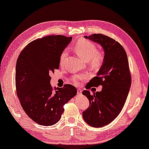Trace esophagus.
Listing matches in <instances>:
<instances>
[{
    "instance_id": "34e87169",
    "label": "esophagus",
    "mask_w": 149,
    "mask_h": 149,
    "mask_svg": "<svg viewBox=\"0 0 149 149\" xmlns=\"http://www.w3.org/2000/svg\"><path fill=\"white\" fill-rule=\"evenodd\" d=\"M82 93V90L81 89H77V93L78 95H81Z\"/></svg>"
}]
</instances>
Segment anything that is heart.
<instances>
[{
	"mask_svg": "<svg viewBox=\"0 0 149 149\" xmlns=\"http://www.w3.org/2000/svg\"><path fill=\"white\" fill-rule=\"evenodd\" d=\"M74 50L79 56L85 61H89L90 65L98 68L99 67L104 59V54L102 51L97 50L96 45L92 41L88 40H80L74 45ZM65 50L62 52L60 56V63H62L64 58L66 56ZM88 76L86 74H79L74 75L72 77V80L74 84H78L80 82L87 79Z\"/></svg>",
	"mask_w": 149,
	"mask_h": 149,
	"instance_id": "obj_1",
	"label": "heart"
}]
</instances>
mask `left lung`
<instances>
[{"mask_svg": "<svg viewBox=\"0 0 149 149\" xmlns=\"http://www.w3.org/2000/svg\"><path fill=\"white\" fill-rule=\"evenodd\" d=\"M84 38L100 44L104 50V59L97 72L87 84L86 89L102 86V91L82 94L89 101L88 108L83 111L84 120L93 127L109 124L118 116L124 106L131 86V75L127 53L113 39L100 33Z\"/></svg>", "mask_w": 149, "mask_h": 149, "instance_id": "8db88e82", "label": "left lung"}]
</instances>
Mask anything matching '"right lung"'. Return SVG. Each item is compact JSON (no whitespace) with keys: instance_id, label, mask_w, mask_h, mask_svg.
Listing matches in <instances>:
<instances>
[{"instance_id":"add662e5","label":"right lung","mask_w":149,"mask_h":149,"mask_svg":"<svg viewBox=\"0 0 149 149\" xmlns=\"http://www.w3.org/2000/svg\"><path fill=\"white\" fill-rule=\"evenodd\" d=\"M72 37L49 36L30 42L21 52L16 63L17 95L25 113L38 124L58 123L63 106L77 95L71 84L53 88L50 74L58 69L60 56Z\"/></svg>"}]
</instances>
